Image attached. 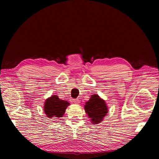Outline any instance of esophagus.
Instances as JSON below:
<instances>
[{
    "label": "esophagus",
    "mask_w": 159,
    "mask_h": 159,
    "mask_svg": "<svg viewBox=\"0 0 159 159\" xmlns=\"http://www.w3.org/2000/svg\"><path fill=\"white\" fill-rule=\"evenodd\" d=\"M73 102H74V103H75V104H79V103H80V101H79L78 99H73Z\"/></svg>",
    "instance_id": "obj_1"
}]
</instances>
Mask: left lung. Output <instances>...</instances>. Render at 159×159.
<instances>
[{
    "label": "left lung",
    "mask_w": 159,
    "mask_h": 159,
    "mask_svg": "<svg viewBox=\"0 0 159 159\" xmlns=\"http://www.w3.org/2000/svg\"><path fill=\"white\" fill-rule=\"evenodd\" d=\"M84 109L85 113L91 119V122L93 124L102 122L104 117L108 113L106 103L97 94L91 96L88 102H85Z\"/></svg>",
    "instance_id": "1"
}]
</instances>
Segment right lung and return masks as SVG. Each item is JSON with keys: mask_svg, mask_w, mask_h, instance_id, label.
<instances>
[{"mask_svg": "<svg viewBox=\"0 0 159 159\" xmlns=\"http://www.w3.org/2000/svg\"><path fill=\"white\" fill-rule=\"evenodd\" d=\"M69 105L70 103L67 101L60 99L58 96L54 95L45 101L44 111L48 117L60 118L63 116Z\"/></svg>", "mask_w": 159, "mask_h": 159, "instance_id": "1", "label": "right lung"}]
</instances>
